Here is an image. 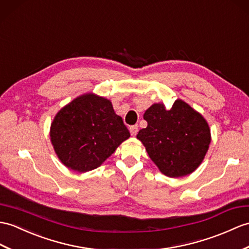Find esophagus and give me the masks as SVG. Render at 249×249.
Instances as JSON below:
<instances>
[{"instance_id":"obj_1","label":"esophagus","mask_w":249,"mask_h":249,"mask_svg":"<svg viewBox=\"0 0 249 249\" xmlns=\"http://www.w3.org/2000/svg\"><path fill=\"white\" fill-rule=\"evenodd\" d=\"M129 131H130L131 136H136V135L138 134V125H132V126H130Z\"/></svg>"}]
</instances>
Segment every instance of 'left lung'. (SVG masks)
Segmentation results:
<instances>
[{"mask_svg":"<svg viewBox=\"0 0 249 249\" xmlns=\"http://www.w3.org/2000/svg\"><path fill=\"white\" fill-rule=\"evenodd\" d=\"M143 118L147 127L137 138L162 174L186 176L203 162L211 142L210 128L203 115L186 102L176 100L171 109L154 104Z\"/></svg>","mask_w":249,"mask_h":249,"instance_id":"1","label":"left lung"}]
</instances>
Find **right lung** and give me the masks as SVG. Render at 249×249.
I'll use <instances>...</instances> for the list:
<instances>
[{"mask_svg": "<svg viewBox=\"0 0 249 249\" xmlns=\"http://www.w3.org/2000/svg\"><path fill=\"white\" fill-rule=\"evenodd\" d=\"M50 137L61 162L85 173L100 166L130 134L110 101L87 93L57 112Z\"/></svg>", "mask_w": 249, "mask_h": 249, "instance_id": "1", "label": "right lung"}]
</instances>
